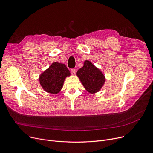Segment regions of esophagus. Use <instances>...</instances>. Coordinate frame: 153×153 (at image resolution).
Returning a JSON list of instances; mask_svg holds the SVG:
<instances>
[{"label":"esophagus","instance_id":"34e87169","mask_svg":"<svg viewBox=\"0 0 153 153\" xmlns=\"http://www.w3.org/2000/svg\"><path fill=\"white\" fill-rule=\"evenodd\" d=\"M70 72H71V74H72V75H75V73H76V70H75V69H74V68L71 69V70H70Z\"/></svg>","mask_w":153,"mask_h":153}]
</instances>
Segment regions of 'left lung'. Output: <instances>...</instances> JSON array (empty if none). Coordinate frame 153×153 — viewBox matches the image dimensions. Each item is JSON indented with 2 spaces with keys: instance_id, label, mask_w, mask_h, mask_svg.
<instances>
[{
  "instance_id": "8db88e82",
  "label": "left lung",
  "mask_w": 153,
  "mask_h": 153,
  "mask_svg": "<svg viewBox=\"0 0 153 153\" xmlns=\"http://www.w3.org/2000/svg\"><path fill=\"white\" fill-rule=\"evenodd\" d=\"M85 88L90 93L99 91L105 82V78L101 71L91 62L85 60L83 67L76 73Z\"/></svg>"
}]
</instances>
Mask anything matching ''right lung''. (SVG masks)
Listing matches in <instances>:
<instances>
[{
	"label": "right lung",
	"mask_w": 153,
	"mask_h": 153,
	"mask_svg": "<svg viewBox=\"0 0 153 153\" xmlns=\"http://www.w3.org/2000/svg\"><path fill=\"white\" fill-rule=\"evenodd\" d=\"M70 75V71L65 64L53 62L40 75L39 82L46 92L57 94L62 89L65 78Z\"/></svg>",
	"instance_id": "obj_1"
}]
</instances>
